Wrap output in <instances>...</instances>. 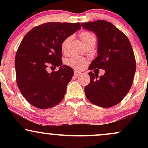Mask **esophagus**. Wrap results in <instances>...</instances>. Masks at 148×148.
Masks as SVG:
<instances>
[{"label":"esophagus","mask_w":148,"mask_h":148,"mask_svg":"<svg viewBox=\"0 0 148 148\" xmlns=\"http://www.w3.org/2000/svg\"><path fill=\"white\" fill-rule=\"evenodd\" d=\"M81 72L80 71H74V76H78L79 75H81Z\"/></svg>","instance_id":"obj_1"}]
</instances>
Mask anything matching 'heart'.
I'll return each mask as SVG.
<instances>
[{
    "label": "heart",
    "mask_w": 148,
    "mask_h": 148,
    "mask_svg": "<svg viewBox=\"0 0 148 148\" xmlns=\"http://www.w3.org/2000/svg\"><path fill=\"white\" fill-rule=\"evenodd\" d=\"M79 36L81 41H82L83 44H84V45L87 44L90 41H91L93 39H95V37L92 33L89 31H86V30L80 32L79 33ZM69 40H70V37H66L64 40H63V41L62 42V43H61V50H62V52L64 53L67 52ZM67 64L69 66H70V67H74V68L80 69L85 65L86 60L84 58H82L74 56L70 58L67 60Z\"/></svg>",
    "instance_id": "heart-1"
}]
</instances>
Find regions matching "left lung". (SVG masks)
<instances>
[{
  "instance_id": "1",
  "label": "left lung",
  "mask_w": 148,
  "mask_h": 148,
  "mask_svg": "<svg viewBox=\"0 0 148 148\" xmlns=\"http://www.w3.org/2000/svg\"><path fill=\"white\" fill-rule=\"evenodd\" d=\"M81 26L94 32L98 39V56L89 69L105 70L99 79L96 73H88L90 82L85 87L86 97L103 108L115 106L130 91L136 72V59L130 40L121 30L104 20L83 23Z\"/></svg>"
}]
</instances>
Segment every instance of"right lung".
<instances>
[{
    "label": "right lung",
    "instance_id": "1",
    "mask_svg": "<svg viewBox=\"0 0 148 148\" xmlns=\"http://www.w3.org/2000/svg\"><path fill=\"white\" fill-rule=\"evenodd\" d=\"M80 28V23L48 22L34 27L23 38L15 57L16 80L22 95L32 106L47 109L64 98L74 70L62 64L60 45ZM48 66L59 69L49 73Z\"/></svg>",
    "mask_w": 148,
    "mask_h": 148
}]
</instances>
